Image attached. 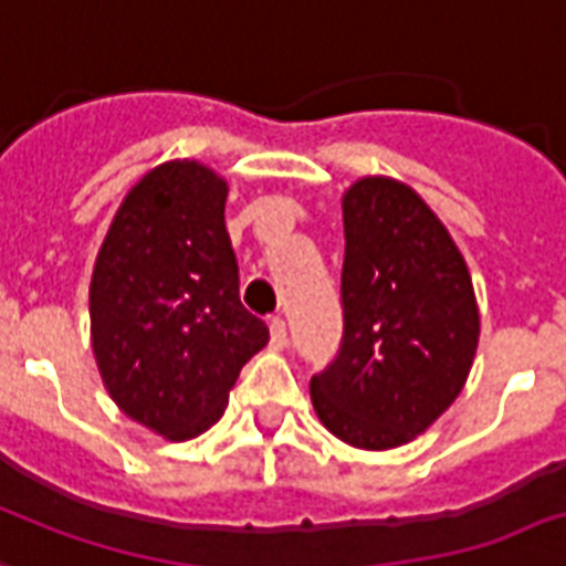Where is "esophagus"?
Returning <instances> with one entry per match:
<instances>
[{
    "label": "esophagus",
    "instance_id": "1",
    "mask_svg": "<svg viewBox=\"0 0 566 566\" xmlns=\"http://www.w3.org/2000/svg\"><path fill=\"white\" fill-rule=\"evenodd\" d=\"M270 344H273V350H284V344H287V326L282 317L270 321Z\"/></svg>",
    "mask_w": 566,
    "mask_h": 566
}]
</instances>
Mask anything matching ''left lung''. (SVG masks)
<instances>
[{
  "mask_svg": "<svg viewBox=\"0 0 566 566\" xmlns=\"http://www.w3.org/2000/svg\"><path fill=\"white\" fill-rule=\"evenodd\" d=\"M344 340L312 377L332 437L388 451L424 433L463 391L481 314L463 254L416 189L370 175L344 198Z\"/></svg>",
  "mask_w": 566,
  "mask_h": 566,
  "instance_id": "left-lung-1",
  "label": "left lung"
}]
</instances>
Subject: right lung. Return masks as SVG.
Wrapping results in <instances>:
<instances>
[{"label":"right lung","mask_w":566,"mask_h":566,"mask_svg":"<svg viewBox=\"0 0 566 566\" xmlns=\"http://www.w3.org/2000/svg\"><path fill=\"white\" fill-rule=\"evenodd\" d=\"M226 198L213 168L168 159L124 196L94 261L88 314L103 386L168 442L210 430L240 368L270 340L240 302Z\"/></svg>","instance_id":"add662e5"}]
</instances>
